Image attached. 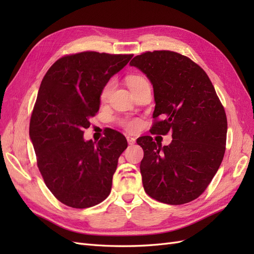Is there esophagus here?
Segmentation results:
<instances>
[{
	"label": "esophagus",
	"mask_w": 254,
	"mask_h": 254,
	"mask_svg": "<svg viewBox=\"0 0 254 254\" xmlns=\"http://www.w3.org/2000/svg\"><path fill=\"white\" fill-rule=\"evenodd\" d=\"M127 141L129 145H133L135 143V139L133 136H127Z\"/></svg>",
	"instance_id": "1"
}]
</instances>
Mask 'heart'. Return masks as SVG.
<instances>
[{"label":"heart","instance_id":"1","mask_svg":"<svg viewBox=\"0 0 254 254\" xmlns=\"http://www.w3.org/2000/svg\"><path fill=\"white\" fill-rule=\"evenodd\" d=\"M145 82H147V81H146V79L144 77H142V76L132 75V76H130V77H128V84H129L130 89H132L136 86H139V84H142V83H145ZM112 88H113V80L108 81L103 87V89L101 91V99L103 102L106 101V99L109 97V94H110ZM122 125L125 129H127L128 131H136V130L140 128L141 122L137 119L125 120V121L122 122Z\"/></svg>","mask_w":254,"mask_h":254}]
</instances>
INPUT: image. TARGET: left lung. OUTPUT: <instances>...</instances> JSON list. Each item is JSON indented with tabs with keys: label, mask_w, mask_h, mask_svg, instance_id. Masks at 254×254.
<instances>
[{
	"label": "left lung",
	"mask_w": 254,
	"mask_h": 254,
	"mask_svg": "<svg viewBox=\"0 0 254 254\" xmlns=\"http://www.w3.org/2000/svg\"><path fill=\"white\" fill-rule=\"evenodd\" d=\"M135 66L150 80L155 97L150 131L173 141L162 146L149 135L136 140L144 150L140 170L146 193L167 204L200 196L224 159L228 123L209 76L190 58L171 51L135 56Z\"/></svg>",
	"instance_id": "left-lung-1"
}]
</instances>
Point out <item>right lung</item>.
<instances>
[{
	"mask_svg": "<svg viewBox=\"0 0 254 254\" xmlns=\"http://www.w3.org/2000/svg\"><path fill=\"white\" fill-rule=\"evenodd\" d=\"M133 55L82 52L58 59L44 75L29 123L38 168L52 194L76 209L109 196L118 161L127 148L110 129L98 142L84 141L101 106V91Z\"/></svg>",
	"mask_w": 254,
	"mask_h": 254,
	"instance_id": "1",
	"label": "right lung"
}]
</instances>
